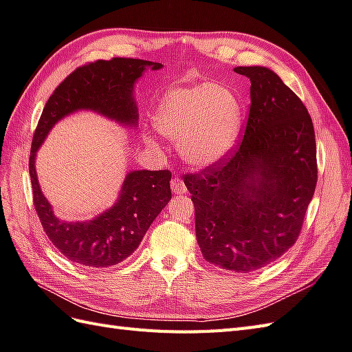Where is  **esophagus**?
<instances>
[{
	"label": "esophagus",
	"instance_id": "esophagus-1",
	"mask_svg": "<svg viewBox=\"0 0 352 352\" xmlns=\"http://www.w3.org/2000/svg\"><path fill=\"white\" fill-rule=\"evenodd\" d=\"M170 187H173V192L177 193V195L187 193V187L184 186V183L178 177L173 178V182H170Z\"/></svg>",
	"mask_w": 352,
	"mask_h": 352
}]
</instances>
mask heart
<instances>
[{"label": "heart", "instance_id": "heart-1", "mask_svg": "<svg viewBox=\"0 0 352 352\" xmlns=\"http://www.w3.org/2000/svg\"><path fill=\"white\" fill-rule=\"evenodd\" d=\"M153 120L160 133L178 141L179 155L188 165L208 168L221 162L235 147L242 116L232 90L193 85L169 90L162 98Z\"/></svg>", "mask_w": 352, "mask_h": 352}]
</instances>
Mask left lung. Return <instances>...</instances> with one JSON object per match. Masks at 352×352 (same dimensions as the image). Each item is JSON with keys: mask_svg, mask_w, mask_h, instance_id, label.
<instances>
[{"mask_svg": "<svg viewBox=\"0 0 352 352\" xmlns=\"http://www.w3.org/2000/svg\"><path fill=\"white\" fill-rule=\"evenodd\" d=\"M250 78L251 105L235 155L184 175L196 239L206 262L254 272L294 245L317 186L311 116L266 67H236Z\"/></svg>", "mask_w": 352, "mask_h": 352, "instance_id": "8db88e82", "label": "left lung"}]
</instances>
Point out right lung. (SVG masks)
<instances>
[{
	"label": "right lung",
	"instance_id": "1",
	"mask_svg": "<svg viewBox=\"0 0 352 352\" xmlns=\"http://www.w3.org/2000/svg\"><path fill=\"white\" fill-rule=\"evenodd\" d=\"M162 67L159 62L131 58L96 60L71 73L44 105L30 156L34 206L52 244L73 263L99 269L128 258L170 199V173L166 169L131 170L113 206L92 220L65 221L56 217L41 192L35 173L37 151L53 126L80 110L95 111L122 126L135 128L138 123L135 82L144 71Z\"/></svg>",
	"mask_w": 352,
	"mask_h": 352
}]
</instances>
